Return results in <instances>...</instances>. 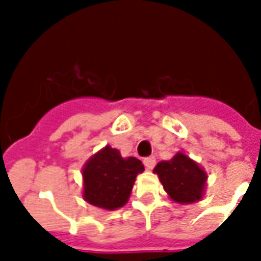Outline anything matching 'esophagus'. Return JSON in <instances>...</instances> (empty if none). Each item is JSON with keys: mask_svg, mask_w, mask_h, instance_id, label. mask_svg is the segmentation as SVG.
<instances>
[{"mask_svg": "<svg viewBox=\"0 0 261 261\" xmlns=\"http://www.w3.org/2000/svg\"><path fill=\"white\" fill-rule=\"evenodd\" d=\"M143 164H145L146 169H153L155 165V159L153 155H151V157H146V159L143 160Z\"/></svg>", "mask_w": 261, "mask_h": 261, "instance_id": "1", "label": "esophagus"}]
</instances>
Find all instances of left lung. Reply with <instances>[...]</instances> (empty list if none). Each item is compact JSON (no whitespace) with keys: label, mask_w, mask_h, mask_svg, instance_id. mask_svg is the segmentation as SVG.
<instances>
[{"label":"left lung","mask_w":261,"mask_h":261,"mask_svg":"<svg viewBox=\"0 0 261 261\" xmlns=\"http://www.w3.org/2000/svg\"><path fill=\"white\" fill-rule=\"evenodd\" d=\"M153 172L159 174L164 190L176 203L188 204L203 198L207 174L188 155L177 153L169 161L157 164Z\"/></svg>","instance_id":"1"}]
</instances>
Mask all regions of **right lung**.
Listing matches in <instances>:
<instances>
[{"mask_svg": "<svg viewBox=\"0 0 261 261\" xmlns=\"http://www.w3.org/2000/svg\"><path fill=\"white\" fill-rule=\"evenodd\" d=\"M143 171L138 159H123L118 149L106 146L84 165V199L104 210L123 207L130 198L137 174Z\"/></svg>", "mask_w": 261, "mask_h": 261, "instance_id": "add662e5", "label": "right lung"}]
</instances>
